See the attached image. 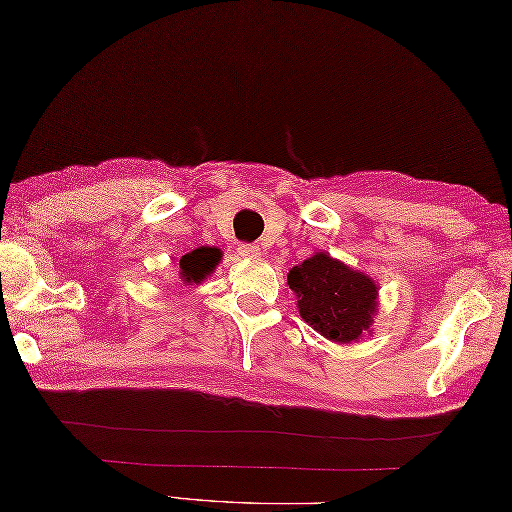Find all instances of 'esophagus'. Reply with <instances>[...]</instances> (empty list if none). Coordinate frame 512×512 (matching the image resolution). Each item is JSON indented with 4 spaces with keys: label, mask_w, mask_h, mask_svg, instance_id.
Returning a JSON list of instances; mask_svg holds the SVG:
<instances>
[{
    "label": "esophagus",
    "mask_w": 512,
    "mask_h": 512,
    "mask_svg": "<svg viewBox=\"0 0 512 512\" xmlns=\"http://www.w3.org/2000/svg\"><path fill=\"white\" fill-rule=\"evenodd\" d=\"M237 255L244 257V259H259V257H262V248L255 246V244H239Z\"/></svg>",
    "instance_id": "1"
}]
</instances>
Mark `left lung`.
I'll return each mask as SVG.
<instances>
[{
    "label": "left lung",
    "instance_id": "obj_1",
    "mask_svg": "<svg viewBox=\"0 0 512 512\" xmlns=\"http://www.w3.org/2000/svg\"><path fill=\"white\" fill-rule=\"evenodd\" d=\"M288 286L301 319L328 341L347 345L372 334L378 312L376 281L325 250L292 266Z\"/></svg>",
    "mask_w": 512,
    "mask_h": 512
}]
</instances>
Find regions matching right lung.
<instances>
[{"mask_svg": "<svg viewBox=\"0 0 512 512\" xmlns=\"http://www.w3.org/2000/svg\"><path fill=\"white\" fill-rule=\"evenodd\" d=\"M222 262V250L215 246H200L180 257V279L184 286H198L215 273Z\"/></svg>", "mask_w": 512, "mask_h": 512, "instance_id": "right-lung-1", "label": "right lung"}]
</instances>
